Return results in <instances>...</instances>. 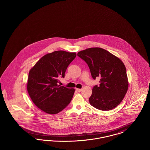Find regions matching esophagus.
Segmentation results:
<instances>
[{"mask_svg": "<svg viewBox=\"0 0 150 150\" xmlns=\"http://www.w3.org/2000/svg\"><path fill=\"white\" fill-rule=\"evenodd\" d=\"M76 91H78V92H81V89H79V88H76Z\"/></svg>", "mask_w": 150, "mask_h": 150, "instance_id": "obj_1", "label": "esophagus"}]
</instances>
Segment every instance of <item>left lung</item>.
<instances>
[{
    "mask_svg": "<svg viewBox=\"0 0 150 150\" xmlns=\"http://www.w3.org/2000/svg\"><path fill=\"white\" fill-rule=\"evenodd\" d=\"M78 56L88 64L94 79L100 77L89 100L95 108L109 111L117 106L128 89L125 66L121 59L104 49L95 47L80 51Z\"/></svg>",
    "mask_w": 150,
    "mask_h": 150,
    "instance_id": "8db88e82",
    "label": "left lung"
}]
</instances>
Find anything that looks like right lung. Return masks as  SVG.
<instances>
[{
    "label": "right lung",
    "mask_w": 150,
    "mask_h": 150,
    "mask_svg": "<svg viewBox=\"0 0 150 150\" xmlns=\"http://www.w3.org/2000/svg\"><path fill=\"white\" fill-rule=\"evenodd\" d=\"M76 56L75 52L57 50L42 57L29 73L27 89L30 97L44 112L56 114L71 102L75 89L57 84L64 78L68 66Z\"/></svg>",
    "instance_id": "right-lung-1"
}]
</instances>
